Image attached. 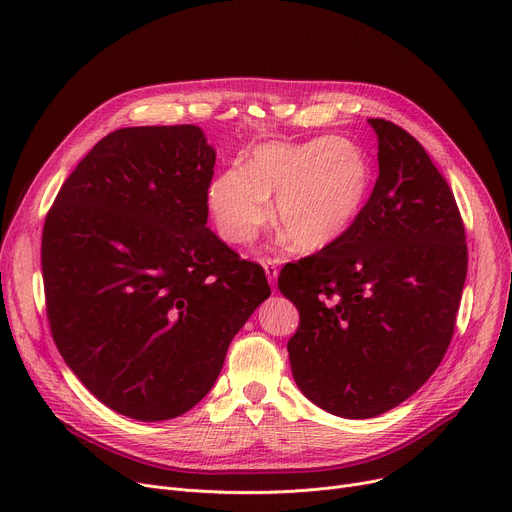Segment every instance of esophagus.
Instances as JSON below:
<instances>
[{"instance_id": "obj_1", "label": "esophagus", "mask_w": 512, "mask_h": 512, "mask_svg": "<svg viewBox=\"0 0 512 512\" xmlns=\"http://www.w3.org/2000/svg\"><path fill=\"white\" fill-rule=\"evenodd\" d=\"M261 265H263V270H265L267 280H270V284L274 286V284H276V278H278V267H276V261H272V259H263V261H261Z\"/></svg>"}]
</instances>
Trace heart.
<instances>
[{
	"label": "heart",
	"instance_id": "heart-1",
	"mask_svg": "<svg viewBox=\"0 0 512 512\" xmlns=\"http://www.w3.org/2000/svg\"><path fill=\"white\" fill-rule=\"evenodd\" d=\"M373 164L355 143L315 137L263 143L249 166H232L207 186V209L230 245H249L274 218L303 253L324 251L353 228L373 191Z\"/></svg>",
	"mask_w": 512,
	"mask_h": 512
}]
</instances>
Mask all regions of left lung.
I'll use <instances>...</instances> for the list:
<instances>
[{"mask_svg": "<svg viewBox=\"0 0 512 512\" xmlns=\"http://www.w3.org/2000/svg\"><path fill=\"white\" fill-rule=\"evenodd\" d=\"M380 176L336 245L282 267L299 309L288 340L294 382L324 411L382 415L415 394L446 355L467 278L461 211L407 130L367 120Z\"/></svg>", "mask_w": 512, "mask_h": 512, "instance_id": "left-lung-1", "label": "left lung"}]
</instances>
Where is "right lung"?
I'll return each instance as SVG.
<instances>
[{
    "instance_id": "1",
    "label": "right lung",
    "mask_w": 512,
    "mask_h": 512,
    "mask_svg": "<svg viewBox=\"0 0 512 512\" xmlns=\"http://www.w3.org/2000/svg\"><path fill=\"white\" fill-rule=\"evenodd\" d=\"M213 166L199 126L120 128L85 155L45 218L53 342L85 388L130 419L191 411L272 294L263 267L207 228Z\"/></svg>"
}]
</instances>
